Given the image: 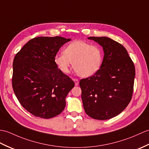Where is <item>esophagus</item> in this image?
<instances>
[{
	"instance_id": "esophagus-1",
	"label": "esophagus",
	"mask_w": 149,
	"mask_h": 149,
	"mask_svg": "<svg viewBox=\"0 0 149 149\" xmlns=\"http://www.w3.org/2000/svg\"><path fill=\"white\" fill-rule=\"evenodd\" d=\"M73 80H74V82H75V86H78V85H79V83L78 79H74Z\"/></svg>"
}]
</instances>
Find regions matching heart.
<instances>
[{
	"instance_id": "obj_1",
	"label": "heart",
	"mask_w": 149,
	"mask_h": 149,
	"mask_svg": "<svg viewBox=\"0 0 149 149\" xmlns=\"http://www.w3.org/2000/svg\"><path fill=\"white\" fill-rule=\"evenodd\" d=\"M103 60V51L101 47L82 40L69 44L63 53L56 54L54 58L55 64L63 73H68L73 63L74 70L82 77H89L97 73Z\"/></svg>"
}]
</instances>
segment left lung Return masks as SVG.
Here are the masks:
<instances>
[{"mask_svg":"<svg viewBox=\"0 0 149 149\" xmlns=\"http://www.w3.org/2000/svg\"><path fill=\"white\" fill-rule=\"evenodd\" d=\"M88 39L102 46L104 56L97 73L79 82L83 107L91 118L109 119L121 113L130 102L135 68L122 44L107 37Z\"/></svg>","mask_w":149,"mask_h":149,"instance_id":"8db88e82","label":"left lung"}]
</instances>
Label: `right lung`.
Returning a JSON list of instances; mask_svg holds the SVG:
<instances>
[{
    "label": "right lung",
    "mask_w": 149,
    "mask_h": 149,
    "mask_svg": "<svg viewBox=\"0 0 149 149\" xmlns=\"http://www.w3.org/2000/svg\"><path fill=\"white\" fill-rule=\"evenodd\" d=\"M70 39L56 36L30 40L13 61L12 85L21 105L36 117L52 118L64 110L74 82L58 68L54 58Z\"/></svg>",
    "instance_id": "right-lung-1"
}]
</instances>
